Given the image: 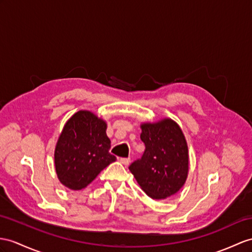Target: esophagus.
<instances>
[{
    "label": "esophagus",
    "mask_w": 252,
    "mask_h": 252,
    "mask_svg": "<svg viewBox=\"0 0 252 252\" xmlns=\"http://www.w3.org/2000/svg\"><path fill=\"white\" fill-rule=\"evenodd\" d=\"M120 162L123 163V164L127 165V164H129L130 159H129V158H120Z\"/></svg>",
    "instance_id": "obj_1"
}]
</instances>
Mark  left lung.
I'll return each instance as SVG.
<instances>
[{
    "label": "left lung",
    "mask_w": 252,
    "mask_h": 252,
    "mask_svg": "<svg viewBox=\"0 0 252 252\" xmlns=\"http://www.w3.org/2000/svg\"><path fill=\"white\" fill-rule=\"evenodd\" d=\"M140 127L145 151L141 159L130 164L129 170L150 198L167 199L179 192L187 180L186 138L180 125L169 118L141 123Z\"/></svg>",
    "instance_id": "1"
}]
</instances>
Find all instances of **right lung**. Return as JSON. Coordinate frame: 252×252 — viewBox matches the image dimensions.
<instances>
[{"mask_svg": "<svg viewBox=\"0 0 252 252\" xmlns=\"http://www.w3.org/2000/svg\"><path fill=\"white\" fill-rule=\"evenodd\" d=\"M107 122L89 110H80L65 123L54 150V165L62 185L81 190L116 157L109 153Z\"/></svg>", "mask_w": 252, "mask_h": 252, "instance_id": "1", "label": "right lung"}]
</instances>
